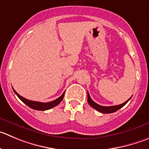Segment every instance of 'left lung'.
Returning a JSON list of instances; mask_svg holds the SVG:
<instances>
[{
    "label": "left lung",
    "mask_w": 149,
    "mask_h": 149,
    "mask_svg": "<svg viewBox=\"0 0 149 149\" xmlns=\"http://www.w3.org/2000/svg\"><path fill=\"white\" fill-rule=\"evenodd\" d=\"M131 99L130 97L127 101H126L125 102L122 103L121 104H118V105H115V106H108V107H105V106H102L100 105V104H97L96 102L93 101L91 98L90 95H89L88 92V104H90V106H91L93 108H94L95 110H98L99 112L100 113H114V112L117 111L118 110H119L120 108H121L122 107H124L126 104L129 102V100Z\"/></svg>",
    "instance_id": "1"
}]
</instances>
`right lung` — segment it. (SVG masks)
<instances>
[{"instance_id": "1", "label": "right lung", "mask_w": 149, "mask_h": 149, "mask_svg": "<svg viewBox=\"0 0 149 149\" xmlns=\"http://www.w3.org/2000/svg\"><path fill=\"white\" fill-rule=\"evenodd\" d=\"M13 91H15V94L19 97V99L22 102L25 103L26 105H28V107H31V108L33 109V110H49V109L52 108V107H56V106H57L58 104L62 100H63V97H64V93H65V92H63V93L61 96L60 97L56 99V100H54V101L45 103V102H39L28 100H27V99L24 98V97H21L20 95L18 94V93L15 91V90H14V88H13Z\"/></svg>"}]
</instances>
